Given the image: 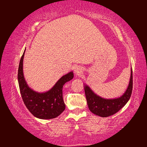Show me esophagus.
<instances>
[{"label":"esophagus","instance_id":"esophagus-1","mask_svg":"<svg viewBox=\"0 0 147 147\" xmlns=\"http://www.w3.org/2000/svg\"><path fill=\"white\" fill-rule=\"evenodd\" d=\"M74 71L76 74H81L82 73V68L80 66H76L74 69Z\"/></svg>","mask_w":147,"mask_h":147}]
</instances>
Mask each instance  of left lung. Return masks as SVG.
<instances>
[{
	"instance_id": "8db88e82",
	"label": "left lung",
	"mask_w": 147,
	"mask_h": 147,
	"mask_svg": "<svg viewBox=\"0 0 147 147\" xmlns=\"http://www.w3.org/2000/svg\"><path fill=\"white\" fill-rule=\"evenodd\" d=\"M85 93L87 104L90 111L94 114L106 117L116 113L128 102L133 89V72L131 69V76L126 90L118 98L107 99L102 98L93 92L90 87L85 85Z\"/></svg>"
}]
</instances>
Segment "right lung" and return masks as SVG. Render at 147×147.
<instances>
[{
  "label": "right lung",
  "mask_w": 147,
  "mask_h": 147,
  "mask_svg": "<svg viewBox=\"0 0 147 147\" xmlns=\"http://www.w3.org/2000/svg\"><path fill=\"white\" fill-rule=\"evenodd\" d=\"M24 51L18 68V80L20 93L26 107L34 116L41 119H51L59 116L65 110L62 97L64 84L73 78V72L62 76L54 86L45 92H38L28 85L23 74Z\"/></svg>",
  "instance_id": "obj_1"
}]
</instances>
